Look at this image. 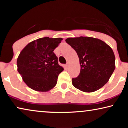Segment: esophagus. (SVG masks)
Wrapping results in <instances>:
<instances>
[{
  "label": "esophagus",
  "instance_id": "obj_1",
  "mask_svg": "<svg viewBox=\"0 0 128 128\" xmlns=\"http://www.w3.org/2000/svg\"><path fill=\"white\" fill-rule=\"evenodd\" d=\"M69 63H67V64H66V68H69Z\"/></svg>",
  "mask_w": 128,
  "mask_h": 128
}]
</instances>
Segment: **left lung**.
<instances>
[{
    "mask_svg": "<svg viewBox=\"0 0 128 128\" xmlns=\"http://www.w3.org/2000/svg\"><path fill=\"white\" fill-rule=\"evenodd\" d=\"M65 41L79 58L80 74L72 78L73 86L86 92H96L104 86L115 68V57L111 47L101 40L88 36L68 38Z\"/></svg>",
    "mask_w": 128,
    "mask_h": 128,
    "instance_id": "8db88e82",
    "label": "left lung"
}]
</instances>
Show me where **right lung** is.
Instances as JSON below:
<instances>
[{"mask_svg": "<svg viewBox=\"0 0 128 128\" xmlns=\"http://www.w3.org/2000/svg\"><path fill=\"white\" fill-rule=\"evenodd\" d=\"M62 40L41 38L28 44L21 51L17 60V70L30 88L46 92L56 84L64 68L58 64L54 50Z\"/></svg>", "mask_w": 128, "mask_h": 128, "instance_id": "right-lung-1", "label": "right lung"}]
</instances>
